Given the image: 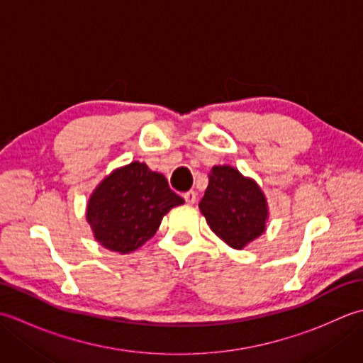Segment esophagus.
<instances>
[{"label": "esophagus", "instance_id": "obj_1", "mask_svg": "<svg viewBox=\"0 0 363 363\" xmlns=\"http://www.w3.org/2000/svg\"><path fill=\"white\" fill-rule=\"evenodd\" d=\"M182 196H184V199H186L187 204H195V201H196V191H194V190L186 191Z\"/></svg>", "mask_w": 363, "mask_h": 363}]
</instances>
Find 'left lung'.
Segmentation results:
<instances>
[{"mask_svg": "<svg viewBox=\"0 0 363 363\" xmlns=\"http://www.w3.org/2000/svg\"><path fill=\"white\" fill-rule=\"evenodd\" d=\"M212 233L234 250H243L267 230V196L252 177L230 165H215L199 203Z\"/></svg>", "mask_w": 363, "mask_h": 363, "instance_id": "obj_1", "label": "left lung"}]
</instances>
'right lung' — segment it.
<instances>
[{
  "label": "right lung",
  "mask_w": 363,
  "mask_h": 363,
  "mask_svg": "<svg viewBox=\"0 0 363 363\" xmlns=\"http://www.w3.org/2000/svg\"><path fill=\"white\" fill-rule=\"evenodd\" d=\"M181 204L184 199L169 190L164 174L134 160L98 184L87 201L86 218L99 245L128 254L148 242L164 215Z\"/></svg>",
  "instance_id": "right-lung-1"
}]
</instances>
